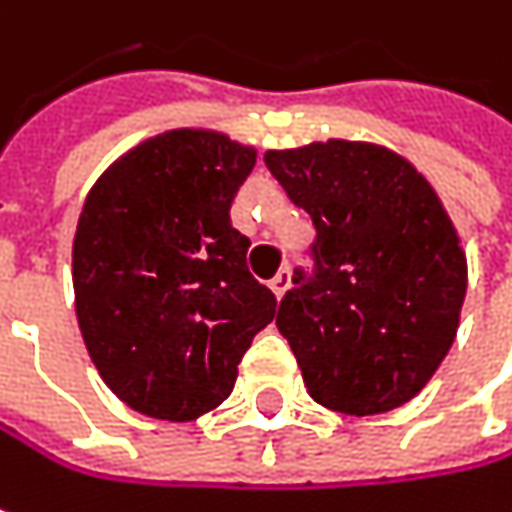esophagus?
I'll use <instances>...</instances> for the list:
<instances>
[{
    "instance_id": "esophagus-1",
    "label": "esophagus",
    "mask_w": 512,
    "mask_h": 512,
    "mask_svg": "<svg viewBox=\"0 0 512 512\" xmlns=\"http://www.w3.org/2000/svg\"><path fill=\"white\" fill-rule=\"evenodd\" d=\"M268 285H271V291H274L276 297H282V294L288 291V285H291V271H288V268L276 271V276L268 282Z\"/></svg>"
}]
</instances>
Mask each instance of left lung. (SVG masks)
<instances>
[{
	"label": "left lung",
	"instance_id": "left-lung-1",
	"mask_svg": "<svg viewBox=\"0 0 512 512\" xmlns=\"http://www.w3.org/2000/svg\"><path fill=\"white\" fill-rule=\"evenodd\" d=\"M314 221L309 279L276 314L309 396L370 417L411 402L455 344L466 253L434 186L402 154L352 139L268 151Z\"/></svg>",
	"mask_w": 512,
	"mask_h": 512
}]
</instances>
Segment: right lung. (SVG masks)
Returning a JSON list of instances; mask_svg holds the SVG:
<instances>
[{"label": "right lung", "instance_id": "right-lung-1", "mask_svg": "<svg viewBox=\"0 0 512 512\" xmlns=\"http://www.w3.org/2000/svg\"><path fill=\"white\" fill-rule=\"evenodd\" d=\"M253 165V145L177 128L130 148L87 192L72 241L78 326L98 376L145 417L215 411L274 320L276 297L230 224Z\"/></svg>", "mask_w": 512, "mask_h": 512}]
</instances>
